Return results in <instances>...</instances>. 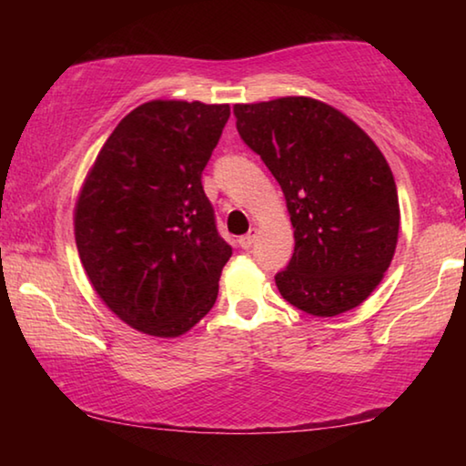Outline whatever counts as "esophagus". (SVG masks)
Here are the masks:
<instances>
[{
	"mask_svg": "<svg viewBox=\"0 0 466 466\" xmlns=\"http://www.w3.org/2000/svg\"><path fill=\"white\" fill-rule=\"evenodd\" d=\"M255 238H257V230H255V228H252V230H250L248 234H244L242 238H240V247L248 250V248L252 247V244H255Z\"/></svg>",
	"mask_w": 466,
	"mask_h": 466,
	"instance_id": "1",
	"label": "esophagus"
}]
</instances>
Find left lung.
Listing matches in <instances>:
<instances>
[{"label":"left lung","mask_w":466,"mask_h":466,"mask_svg":"<svg viewBox=\"0 0 466 466\" xmlns=\"http://www.w3.org/2000/svg\"><path fill=\"white\" fill-rule=\"evenodd\" d=\"M236 129L278 180L294 226L279 294L312 317H337L372 294L399 240L389 162L341 110L310 96L234 105Z\"/></svg>","instance_id":"left-lung-1"}]
</instances>
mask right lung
<instances>
[{
	"label": "right lung",
	"mask_w": 466,
	"mask_h": 466,
	"mask_svg": "<svg viewBox=\"0 0 466 466\" xmlns=\"http://www.w3.org/2000/svg\"><path fill=\"white\" fill-rule=\"evenodd\" d=\"M230 105L149 100L110 133L77 193L74 232L94 291L125 325L172 339L214 309L232 257L201 172Z\"/></svg>",
	"instance_id": "add662e5"
}]
</instances>
